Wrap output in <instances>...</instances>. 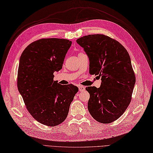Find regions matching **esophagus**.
Here are the masks:
<instances>
[{"instance_id":"34e87169","label":"esophagus","mask_w":153,"mask_h":153,"mask_svg":"<svg viewBox=\"0 0 153 153\" xmlns=\"http://www.w3.org/2000/svg\"><path fill=\"white\" fill-rule=\"evenodd\" d=\"M85 88L84 86H82V85H80V86L79 87V91H83L85 90Z\"/></svg>"}]
</instances>
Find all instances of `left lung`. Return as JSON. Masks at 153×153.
Wrapping results in <instances>:
<instances>
[{
  "label": "left lung",
  "instance_id": "1",
  "mask_svg": "<svg viewBox=\"0 0 153 153\" xmlns=\"http://www.w3.org/2000/svg\"><path fill=\"white\" fill-rule=\"evenodd\" d=\"M89 59V74L101 77L97 88H85L89 94L88 108L102 123L117 120L131 101L135 74L127 51L122 45L103 34L85 36L76 40Z\"/></svg>",
  "mask_w": 153,
  "mask_h": 153
}]
</instances>
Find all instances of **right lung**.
Wrapping results in <instances>:
<instances>
[{"instance_id": "right-lung-1", "label": "right lung", "mask_w": 153, "mask_h": 153, "mask_svg": "<svg viewBox=\"0 0 153 153\" xmlns=\"http://www.w3.org/2000/svg\"><path fill=\"white\" fill-rule=\"evenodd\" d=\"M71 43L65 39H40L26 47L20 57L18 90L29 113L46 126L65 121L79 91L73 84L63 85L54 80V73L62 69Z\"/></svg>"}]
</instances>
